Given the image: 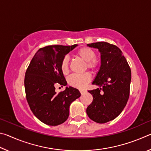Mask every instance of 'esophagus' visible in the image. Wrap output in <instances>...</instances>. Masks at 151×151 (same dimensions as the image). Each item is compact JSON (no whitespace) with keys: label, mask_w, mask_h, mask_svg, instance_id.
I'll list each match as a JSON object with an SVG mask.
<instances>
[{"label":"esophagus","mask_w":151,"mask_h":151,"mask_svg":"<svg viewBox=\"0 0 151 151\" xmlns=\"http://www.w3.org/2000/svg\"><path fill=\"white\" fill-rule=\"evenodd\" d=\"M79 91H80V93H81V94H83L86 91L85 90V89H80V90H79Z\"/></svg>","instance_id":"esophagus-1"}]
</instances>
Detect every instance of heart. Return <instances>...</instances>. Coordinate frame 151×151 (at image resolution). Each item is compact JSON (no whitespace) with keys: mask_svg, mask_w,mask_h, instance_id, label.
<instances>
[{"mask_svg":"<svg viewBox=\"0 0 151 151\" xmlns=\"http://www.w3.org/2000/svg\"><path fill=\"white\" fill-rule=\"evenodd\" d=\"M76 57L86 62V68L94 70L98 66V60L96 59L94 50L88 47H83L76 52ZM60 70L63 75H68L69 73V59L67 57H64L60 63ZM91 81V76L86 73L81 75H72L68 78V83L73 87L82 88Z\"/></svg>","mask_w":151,"mask_h":151,"instance_id":"heart-1","label":"heart"}]
</instances>
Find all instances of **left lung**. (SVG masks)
Masks as SVG:
<instances>
[{
  "instance_id": "left-lung-1",
  "label": "left lung",
  "mask_w": 151,
  "mask_h": 151,
  "mask_svg": "<svg viewBox=\"0 0 151 151\" xmlns=\"http://www.w3.org/2000/svg\"><path fill=\"white\" fill-rule=\"evenodd\" d=\"M101 52L100 69L93 82L100 86L88 91L93 97L86 109L89 118L105 123L116 118L126 106L130 93L131 70L119 47L106 42L87 44Z\"/></svg>"
}]
</instances>
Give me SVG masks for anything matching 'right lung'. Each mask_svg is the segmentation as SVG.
<instances>
[{"mask_svg": "<svg viewBox=\"0 0 151 151\" xmlns=\"http://www.w3.org/2000/svg\"><path fill=\"white\" fill-rule=\"evenodd\" d=\"M77 45H50L40 48L30 61L24 76V88L28 103L33 114L46 124L57 126L69 116V106L81 96L72 86L57 94L55 86H66L60 70V63Z\"/></svg>", "mask_w": 151, "mask_h": 151, "instance_id": "add662e5", "label": "right lung"}]
</instances>
